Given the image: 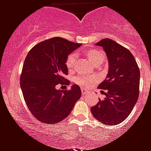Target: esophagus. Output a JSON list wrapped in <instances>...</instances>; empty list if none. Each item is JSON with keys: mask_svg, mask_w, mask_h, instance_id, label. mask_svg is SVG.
Here are the masks:
<instances>
[{"mask_svg": "<svg viewBox=\"0 0 151 151\" xmlns=\"http://www.w3.org/2000/svg\"><path fill=\"white\" fill-rule=\"evenodd\" d=\"M81 93L82 95H88L89 93V91L88 89H85V88H81Z\"/></svg>", "mask_w": 151, "mask_h": 151, "instance_id": "1", "label": "esophagus"}]
</instances>
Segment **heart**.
Listing matches in <instances>:
<instances>
[{
	"label": "heart",
	"mask_w": 151,
	"mask_h": 151,
	"mask_svg": "<svg viewBox=\"0 0 151 151\" xmlns=\"http://www.w3.org/2000/svg\"><path fill=\"white\" fill-rule=\"evenodd\" d=\"M86 55L90 59V60L93 63L96 64L99 63H103L105 59V53L100 50L96 49H88L86 51ZM76 55L74 53H70L69 55L66 59V66L69 70H71L74 66L75 63ZM96 78L93 76H87V75H78L74 78V81L77 85H80L81 87H88L91 84L94 82Z\"/></svg>",
	"instance_id": "1"
}]
</instances>
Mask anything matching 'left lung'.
Instances as JSON below:
<instances>
[{"mask_svg": "<svg viewBox=\"0 0 151 151\" xmlns=\"http://www.w3.org/2000/svg\"><path fill=\"white\" fill-rule=\"evenodd\" d=\"M96 45L105 51L109 70L106 79L99 85V88L106 90V98L99 99L91 112L99 122L115 125L129 117L138 100L139 69L131 52L111 39H103Z\"/></svg>", "mask_w": 151, "mask_h": 151, "instance_id": "left-lung-1", "label": "left lung"}]
</instances>
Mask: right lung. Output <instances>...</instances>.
Wrapping results in <instances>:
<instances>
[{"mask_svg":"<svg viewBox=\"0 0 151 151\" xmlns=\"http://www.w3.org/2000/svg\"><path fill=\"white\" fill-rule=\"evenodd\" d=\"M81 44L63 37L41 41L30 49L25 59L20 86L27 106L39 122L56 124L66 118L80 99L77 85L70 90L56 89L58 85H70L66 59Z\"/></svg>","mask_w":151,"mask_h":151,"instance_id":"add662e5","label":"right lung"}]
</instances>
